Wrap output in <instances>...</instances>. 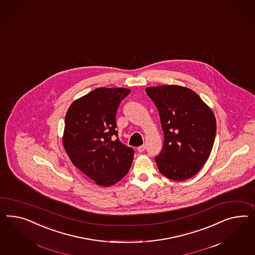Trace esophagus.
<instances>
[{
    "mask_svg": "<svg viewBox=\"0 0 255 255\" xmlns=\"http://www.w3.org/2000/svg\"><path fill=\"white\" fill-rule=\"evenodd\" d=\"M145 145H140V146H138V148H137L138 152L145 151Z\"/></svg>",
    "mask_w": 255,
    "mask_h": 255,
    "instance_id": "1",
    "label": "esophagus"
}]
</instances>
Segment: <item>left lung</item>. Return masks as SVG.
Wrapping results in <instances>:
<instances>
[{"label": "left lung", "mask_w": 255, "mask_h": 255, "mask_svg": "<svg viewBox=\"0 0 255 255\" xmlns=\"http://www.w3.org/2000/svg\"><path fill=\"white\" fill-rule=\"evenodd\" d=\"M156 105L164 132L162 150L155 160L162 175L174 181L193 177L214 146V112L194 91L179 85L145 88Z\"/></svg>", "instance_id": "8db88e82"}]
</instances>
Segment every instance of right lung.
<instances>
[{"label":"right lung","mask_w":255,"mask_h":255,"mask_svg":"<svg viewBox=\"0 0 255 255\" xmlns=\"http://www.w3.org/2000/svg\"><path fill=\"white\" fill-rule=\"evenodd\" d=\"M126 88H97L75 100L65 117L63 145L73 165L98 186H110L131 168L133 149L118 138L116 114Z\"/></svg>","instance_id":"1"}]
</instances>
